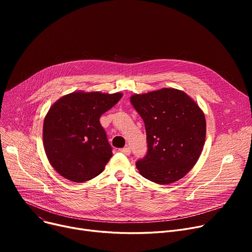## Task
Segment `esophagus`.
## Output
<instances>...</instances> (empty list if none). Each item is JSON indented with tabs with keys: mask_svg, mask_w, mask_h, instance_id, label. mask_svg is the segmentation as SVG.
Masks as SVG:
<instances>
[{
	"mask_svg": "<svg viewBox=\"0 0 252 252\" xmlns=\"http://www.w3.org/2000/svg\"><path fill=\"white\" fill-rule=\"evenodd\" d=\"M119 152L124 153L125 155H129V154H130V148H129V147H125V148H122V149H119Z\"/></svg>",
	"mask_w": 252,
	"mask_h": 252,
	"instance_id": "1",
	"label": "esophagus"
}]
</instances>
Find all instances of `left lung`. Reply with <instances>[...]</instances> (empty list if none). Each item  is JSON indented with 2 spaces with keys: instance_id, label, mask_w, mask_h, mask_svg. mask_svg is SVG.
<instances>
[{
  "instance_id": "8db88e82",
  "label": "left lung",
  "mask_w": 252,
  "mask_h": 252,
  "mask_svg": "<svg viewBox=\"0 0 252 252\" xmlns=\"http://www.w3.org/2000/svg\"><path fill=\"white\" fill-rule=\"evenodd\" d=\"M130 103L143 118L148 151L136 162L140 174L160 185L186 176L201 155L205 116L186 93L163 88L130 96Z\"/></svg>"
}]
</instances>
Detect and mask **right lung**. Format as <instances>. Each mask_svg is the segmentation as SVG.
Masks as SVG:
<instances>
[{
    "label": "right lung",
    "instance_id": "add662e5",
    "mask_svg": "<svg viewBox=\"0 0 252 252\" xmlns=\"http://www.w3.org/2000/svg\"><path fill=\"white\" fill-rule=\"evenodd\" d=\"M122 97V93L77 91L51 106L43 142L49 162L60 176L83 183L102 173L112 149L99 119Z\"/></svg>",
    "mask_w": 252,
    "mask_h": 252
}]
</instances>
